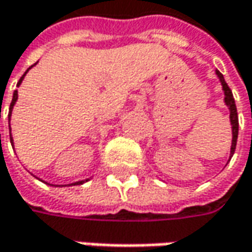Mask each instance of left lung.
<instances>
[{
	"mask_svg": "<svg viewBox=\"0 0 252 252\" xmlns=\"http://www.w3.org/2000/svg\"><path fill=\"white\" fill-rule=\"evenodd\" d=\"M219 80L221 83L223 87V91H224V103L228 106V111H230V122H231V131H233V140H231V150H230V157H233L234 151H236V144H237V137H238V115H237V108H236V102L233 98V92L228 88V85L224 81V77L223 74L216 70Z\"/></svg>",
	"mask_w": 252,
	"mask_h": 252,
	"instance_id": "left-lung-1",
	"label": "left lung"
}]
</instances>
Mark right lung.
<instances>
[{"label":"right lung","mask_w":252,"mask_h":252,"mask_svg":"<svg viewBox=\"0 0 252 252\" xmlns=\"http://www.w3.org/2000/svg\"><path fill=\"white\" fill-rule=\"evenodd\" d=\"M33 65H36V63H34ZM33 65H31V67H29V68L26 70V73H28V71H29V70H31V68L33 67ZM26 73H25L24 75L21 77V80L18 81V87L21 85V83H22V80H24V77H25V75H26ZM16 99H18V91H14L12 102H11V105H9V113H8V118H9V119H8V121H11V113H12V108H14V105H15V102H16ZM11 143L14 144V141H12V137H11ZM85 181H88V179H85ZM85 181H78V182H74V184H71V185H81V184H84ZM56 187H59V185H56ZM62 187H63V185H62Z\"/></svg>","instance_id":"right-lung-1"}]
</instances>
